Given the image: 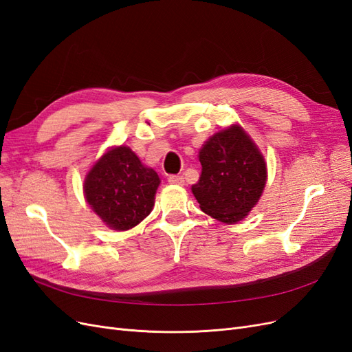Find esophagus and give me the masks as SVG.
<instances>
[{"label": "esophagus", "instance_id": "34e87169", "mask_svg": "<svg viewBox=\"0 0 352 352\" xmlns=\"http://www.w3.org/2000/svg\"><path fill=\"white\" fill-rule=\"evenodd\" d=\"M167 180H168V184H172V185H185V179L180 175H170Z\"/></svg>", "mask_w": 352, "mask_h": 352}]
</instances>
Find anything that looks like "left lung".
Returning a JSON list of instances; mask_svg holds the SVG:
<instances>
[{"mask_svg":"<svg viewBox=\"0 0 352 352\" xmlns=\"http://www.w3.org/2000/svg\"><path fill=\"white\" fill-rule=\"evenodd\" d=\"M202 172L192 192L206 214L236 223L257 204L267 179L264 158L242 127L212 135L199 151Z\"/></svg>","mask_w":352,"mask_h":352,"instance_id":"left-lung-1","label":"left lung"}]
</instances>
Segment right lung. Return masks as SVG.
<instances>
[{
	"instance_id": "obj_1",
	"label": "right lung",
	"mask_w": 352,
	"mask_h": 352,
	"mask_svg": "<svg viewBox=\"0 0 352 352\" xmlns=\"http://www.w3.org/2000/svg\"><path fill=\"white\" fill-rule=\"evenodd\" d=\"M158 175L127 146L105 153L85 179V198L111 229L127 230L154 207Z\"/></svg>"
}]
</instances>
